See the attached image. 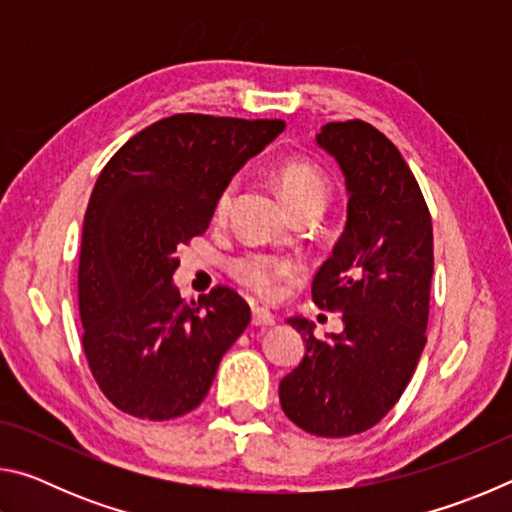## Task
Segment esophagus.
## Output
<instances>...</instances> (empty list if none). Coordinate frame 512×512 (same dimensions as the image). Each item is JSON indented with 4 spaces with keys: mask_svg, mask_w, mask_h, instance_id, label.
I'll list each match as a JSON object with an SVG mask.
<instances>
[{
    "mask_svg": "<svg viewBox=\"0 0 512 512\" xmlns=\"http://www.w3.org/2000/svg\"><path fill=\"white\" fill-rule=\"evenodd\" d=\"M253 325L255 327H271V325H275V316L264 307H253Z\"/></svg>",
    "mask_w": 512,
    "mask_h": 512,
    "instance_id": "1",
    "label": "esophagus"
}]
</instances>
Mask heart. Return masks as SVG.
Listing matches in <instances>:
<instances>
[{
  "instance_id": "1",
  "label": "heart",
  "mask_w": 512,
  "mask_h": 512,
  "mask_svg": "<svg viewBox=\"0 0 512 512\" xmlns=\"http://www.w3.org/2000/svg\"><path fill=\"white\" fill-rule=\"evenodd\" d=\"M277 183L293 212L307 210H325L329 198V183L325 173L309 162L289 160L277 167ZM237 180H230L221 189L219 198L214 205V216L223 219L230 212L232 201H235ZM300 266L287 257H275L266 253H244L230 262V273L239 284L257 293L259 298H275L282 291V284L289 277L298 275Z\"/></svg>"
}]
</instances>
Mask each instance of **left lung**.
Returning <instances> with one entry per match:
<instances>
[{
	"instance_id": "8db88e82",
	"label": "left lung",
	"mask_w": 512,
	"mask_h": 512,
	"mask_svg": "<svg viewBox=\"0 0 512 512\" xmlns=\"http://www.w3.org/2000/svg\"><path fill=\"white\" fill-rule=\"evenodd\" d=\"M316 142L348 185V223L318 268L311 296L341 311L327 341L291 318L305 357L280 381V404L300 429L323 438L361 433L400 400L427 343L433 228L418 180L397 146L361 119L332 121Z\"/></svg>"
}]
</instances>
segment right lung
<instances>
[{"mask_svg": "<svg viewBox=\"0 0 512 512\" xmlns=\"http://www.w3.org/2000/svg\"><path fill=\"white\" fill-rule=\"evenodd\" d=\"M282 119L180 112L133 135L99 173L83 221V352L119 411L171 420L210 391L221 357L250 323L230 287L180 298L178 246L203 235L221 189L284 131Z\"/></svg>", "mask_w": 512, "mask_h": 512, "instance_id": "obj_1", "label": "right lung"}]
</instances>
